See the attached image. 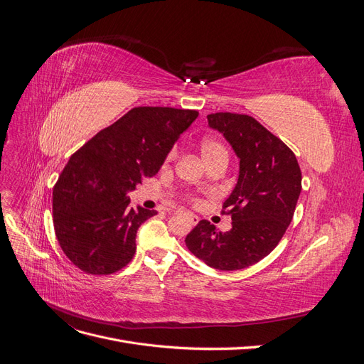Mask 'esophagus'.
I'll return each mask as SVG.
<instances>
[{
  "label": "esophagus",
  "instance_id": "esophagus-1",
  "mask_svg": "<svg viewBox=\"0 0 364 364\" xmlns=\"http://www.w3.org/2000/svg\"><path fill=\"white\" fill-rule=\"evenodd\" d=\"M188 217H190V222H191L193 225H197V223H199V217H197V215H194V214H188Z\"/></svg>",
  "mask_w": 364,
  "mask_h": 364
}]
</instances>
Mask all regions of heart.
Masks as SVG:
<instances>
[{
	"mask_svg": "<svg viewBox=\"0 0 364 364\" xmlns=\"http://www.w3.org/2000/svg\"><path fill=\"white\" fill-rule=\"evenodd\" d=\"M200 151H202V156H203L205 162L211 161L214 158H220V156L228 158L226 147L222 144V142H218L217 139H213V138H203L200 141ZM173 158H174V150H171L167 155V162L171 161Z\"/></svg>",
	"mask_w": 364,
	"mask_h": 364,
	"instance_id": "heart-1",
	"label": "heart"
}]
</instances>
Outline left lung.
<instances>
[{
  "label": "left lung",
  "mask_w": 364,
  "mask_h": 364,
  "mask_svg": "<svg viewBox=\"0 0 364 364\" xmlns=\"http://www.w3.org/2000/svg\"><path fill=\"white\" fill-rule=\"evenodd\" d=\"M208 123L222 132L240 158L238 182L222 208L232 218V229L218 232L202 220L185 245L209 267L246 269L284 237L302 190V173L291 149L253 117L217 112L208 115Z\"/></svg>",
  "instance_id": "left-lung-1"
}]
</instances>
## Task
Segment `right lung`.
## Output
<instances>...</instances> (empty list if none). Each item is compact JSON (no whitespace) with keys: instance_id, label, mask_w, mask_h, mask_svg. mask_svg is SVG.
Masks as SVG:
<instances>
[{"instance_id":"right-lung-1","label":"right lung","mask_w":364,"mask_h":364,"mask_svg":"<svg viewBox=\"0 0 364 364\" xmlns=\"http://www.w3.org/2000/svg\"><path fill=\"white\" fill-rule=\"evenodd\" d=\"M197 117L193 109L134 107L73 153L53 190V223L75 267L111 274L132 261L138 228L158 213L134 209L127 193L158 173Z\"/></svg>"}]
</instances>
